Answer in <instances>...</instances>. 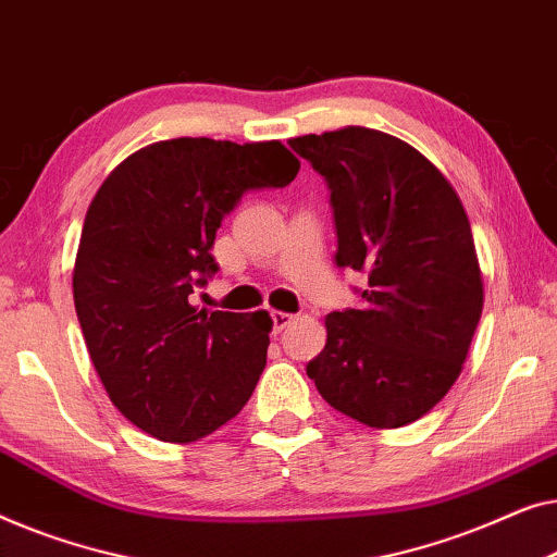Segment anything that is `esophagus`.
<instances>
[{
	"label": "esophagus",
	"mask_w": 557,
	"mask_h": 557,
	"mask_svg": "<svg viewBox=\"0 0 557 557\" xmlns=\"http://www.w3.org/2000/svg\"><path fill=\"white\" fill-rule=\"evenodd\" d=\"M293 320H295V315H289V312H280V310L272 312V327H275V333L285 331V327L293 323Z\"/></svg>",
	"instance_id": "esophagus-1"
}]
</instances>
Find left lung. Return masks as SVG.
I'll list each match as a JSON object with an SVG mask.
<instances>
[{
    "label": "left lung",
    "instance_id": "obj_1",
    "mask_svg": "<svg viewBox=\"0 0 557 557\" xmlns=\"http://www.w3.org/2000/svg\"><path fill=\"white\" fill-rule=\"evenodd\" d=\"M287 144L331 189L335 264L368 277L358 308L325 318L308 375L360 424H411L454 386L482 315L467 211L442 171L388 133L348 125Z\"/></svg>",
    "mask_w": 557,
    "mask_h": 557
}]
</instances>
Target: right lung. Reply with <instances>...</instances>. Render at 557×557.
<instances>
[{
  "label": "right lung",
  "instance_id": "right-lung-1",
  "mask_svg": "<svg viewBox=\"0 0 557 557\" xmlns=\"http://www.w3.org/2000/svg\"><path fill=\"white\" fill-rule=\"evenodd\" d=\"M300 161L280 140L174 138L128 156L85 214L75 310L103 386L161 442H197L237 417L268 363L264 310H197L216 275L222 219L247 191L282 189Z\"/></svg>",
  "mask_w": 557,
  "mask_h": 557
}]
</instances>
